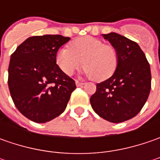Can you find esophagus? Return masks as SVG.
<instances>
[{"label": "esophagus", "instance_id": "1", "mask_svg": "<svg viewBox=\"0 0 160 160\" xmlns=\"http://www.w3.org/2000/svg\"><path fill=\"white\" fill-rule=\"evenodd\" d=\"M76 84H77V86L80 87V86H83V83H82V82H79V81L76 80Z\"/></svg>", "mask_w": 160, "mask_h": 160}]
</instances>
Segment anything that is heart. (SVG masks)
I'll use <instances>...</instances> for the list:
<instances>
[{"label":"heart","mask_w":160,"mask_h":160,"mask_svg":"<svg viewBox=\"0 0 160 160\" xmlns=\"http://www.w3.org/2000/svg\"><path fill=\"white\" fill-rule=\"evenodd\" d=\"M69 47L59 49L56 54V63L67 76H72L83 64L86 77L102 82L112 77L118 68L117 50L99 39L83 36L72 41Z\"/></svg>","instance_id":"1"}]
</instances>
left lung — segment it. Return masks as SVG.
<instances>
[{
  "label": "left lung",
  "instance_id": "1",
  "mask_svg": "<svg viewBox=\"0 0 160 160\" xmlns=\"http://www.w3.org/2000/svg\"><path fill=\"white\" fill-rule=\"evenodd\" d=\"M102 36L117 50L118 65L112 77L96 84L90 102L101 118L121 123L135 117L144 106L151 92V68L135 42L117 33Z\"/></svg>",
  "mask_w": 160,
  "mask_h": 160
}]
</instances>
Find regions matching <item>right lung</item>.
<instances>
[{"instance_id": "right-lung-1", "label": "right lung", "mask_w": 160, "mask_h": 160, "mask_svg": "<svg viewBox=\"0 0 160 160\" xmlns=\"http://www.w3.org/2000/svg\"><path fill=\"white\" fill-rule=\"evenodd\" d=\"M69 40L59 34L32 36L11 54L10 95L19 112L35 123L58 117L77 88L75 81L56 64L58 50Z\"/></svg>"}]
</instances>
